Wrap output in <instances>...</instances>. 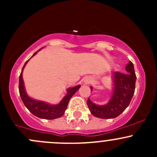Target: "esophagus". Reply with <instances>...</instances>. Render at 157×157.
I'll list each match as a JSON object with an SVG mask.
<instances>
[{
    "mask_svg": "<svg viewBox=\"0 0 157 157\" xmlns=\"http://www.w3.org/2000/svg\"><path fill=\"white\" fill-rule=\"evenodd\" d=\"M92 80L90 77H86V78H84V80H83V83H85V84H89V83H91Z\"/></svg>",
    "mask_w": 157,
    "mask_h": 157,
    "instance_id": "obj_1",
    "label": "esophagus"
}]
</instances>
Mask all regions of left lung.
Instances as JSON below:
<instances>
[{"label": "left lung", "instance_id": "left-lung-1", "mask_svg": "<svg viewBox=\"0 0 157 157\" xmlns=\"http://www.w3.org/2000/svg\"><path fill=\"white\" fill-rule=\"evenodd\" d=\"M127 74L120 72L113 73L112 75V97L105 105H96L87 99V105L90 112L99 118H115L121 115L129 105L134 93L136 83V74L134 64L131 61L125 67ZM92 91L93 87H90Z\"/></svg>", "mask_w": 157, "mask_h": 157}]
</instances>
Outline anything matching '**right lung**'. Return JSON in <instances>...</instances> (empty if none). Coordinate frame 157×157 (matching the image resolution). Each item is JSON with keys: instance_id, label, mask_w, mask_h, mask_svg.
I'll list each match as a JSON object with an SVG mask.
<instances>
[{"instance_id": "add662e5", "label": "right lung", "mask_w": 157, "mask_h": 157, "mask_svg": "<svg viewBox=\"0 0 157 157\" xmlns=\"http://www.w3.org/2000/svg\"><path fill=\"white\" fill-rule=\"evenodd\" d=\"M36 53H37V52H35L32 57L36 55ZM28 61H29V60L25 63L21 73H20V79H19V91H20V97H21L23 104L33 115L38 117V118L48 120L60 118L64 114V112L67 109L70 99L72 97L73 95L80 89V85L67 89V95L64 96L62 100L57 105H51V104L47 103V102H43V101L32 99L26 93V90H25L24 82H23V71Z\"/></svg>"}]
</instances>
